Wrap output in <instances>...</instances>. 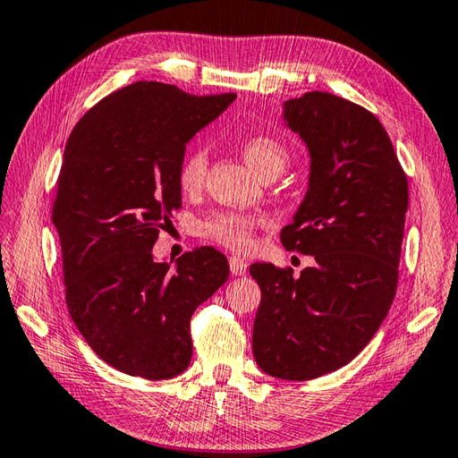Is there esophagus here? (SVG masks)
<instances>
[{
  "mask_svg": "<svg viewBox=\"0 0 458 458\" xmlns=\"http://www.w3.org/2000/svg\"><path fill=\"white\" fill-rule=\"evenodd\" d=\"M248 269V263L243 261L242 258H236V255H232L230 258V271L232 275H236V277H242V275H246Z\"/></svg>",
  "mask_w": 458,
  "mask_h": 458,
  "instance_id": "1",
  "label": "esophagus"
}]
</instances>
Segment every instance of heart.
I'll list each match as a JSON object with an SVG mask.
<instances>
[{
    "mask_svg": "<svg viewBox=\"0 0 458 458\" xmlns=\"http://www.w3.org/2000/svg\"><path fill=\"white\" fill-rule=\"evenodd\" d=\"M242 156L255 174L277 177L289 164V152L277 138L269 134H251L242 142ZM208 169L205 148H191L179 165L177 181L183 193H197L203 189ZM263 225V218L250 212L218 210L199 222V233L205 240L220 243L233 251H248L253 246V233Z\"/></svg>",
    "mask_w": 458,
    "mask_h": 458,
    "instance_id": "heart-1",
    "label": "heart"
}]
</instances>
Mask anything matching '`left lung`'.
Instances as JSON below:
<instances>
[{
	"mask_svg": "<svg viewBox=\"0 0 458 458\" xmlns=\"http://www.w3.org/2000/svg\"><path fill=\"white\" fill-rule=\"evenodd\" d=\"M284 119L310 150V185L284 226L286 250L314 255L291 267L253 263L261 289L253 355L265 373L310 380L347 365L373 339L398 286L408 177L377 116L337 95L308 91Z\"/></svg>",
	"mask_w": 458,
	"mask_h": 458,
	"instance_id": "obj_1",
	"label": "left lung"
}]
</instances>
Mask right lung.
<instances>
[{
    "label": "right lung",
    "mask_w": 458,
    "mask_h": 458,
    "mask_svg": "<svg viewBox=\"0 0 458 458\" xmlns=\"http://www.w3.org/2000/svg\"><path fill=\"white\" fill-rule=\"evenodd\" d=\"M233 99L136 81L93 105L68 138L52 203L66 304L85 342L121 373H183L191 316L228 279L215 248L183 253L175 269L156 263L152 248L181 207L185 144Z\"/></svg>",
    "instance_id": "right-lung-1"
}]
</instances>
